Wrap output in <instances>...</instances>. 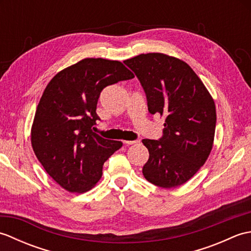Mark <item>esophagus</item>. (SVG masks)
Returning a JSON list of instances; mask_svg holds the SVG:
<instances>
[{"label": "esophagus", "instance_id": "obj_1", "mask_svg": "<svg viewBox=\"0 0 251 251\" xmlns=\"http://www.w3.org/2000/svg\"><path fill=\"white\" fill-rule=\"evenodd\" d=\"M125 143L127 146H132V145H138V143H140V140H127L125 141Z\"/></svg>", "mask_w": 251, "mask_h": 251}]
</instances>
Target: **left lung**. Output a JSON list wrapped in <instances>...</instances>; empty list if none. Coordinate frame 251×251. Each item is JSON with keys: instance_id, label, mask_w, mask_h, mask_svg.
<instances>
[{"instance_id": "left-lung-1", "label": "left lung", "mask_w": 251, "mask_h": 251, "mask_svg": "<svg viewBox=\"0 0 251 251\" xmlns=\"http://www.w3.org/2000/svg\"><path fill=\"white\" fill-rule=\"evenodd\" d=\"M124 63L145 89L149 112L166 117L161 139L142 140L150 154L142 174L161 188H177L209 156L217 121L215 101L192 68L178 58L149 52Z\"/></svg>"}]
</instances>
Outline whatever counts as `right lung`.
<instances>
[{
  "label": "right lung",
  "instance_id": "1",
  "mask_svg": "<svg viewBox=\"0 0 251 251\" xmlns=\"http://www.w3.org/2000/svg\"><path fill=\"white\" fill-rule=\"evenodd\" d=\"M135 77L121 61L85 58L50 79L31 128L35 156L63 189L84 193L102 176V166L123 146L93 131L101 90Z\"/></svg>",
  "mask_w": 251,
  "mask_h": 251
}]
</instances>
